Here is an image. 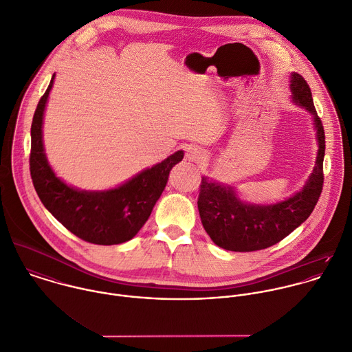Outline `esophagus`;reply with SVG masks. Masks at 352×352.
I'll list each match as a JSON object with an SVG mask.
<instances>
[{"label": "esophagus", "instance_id": "esophagus-1", "mask_svg": "<svg viewBox=\"0 0 352 352\" xmlns=\"http://www.w3.org/2000/svg\"><path fill=\"white\" fill-rule=\"evenodd\" d=\"M206 155H204V151L199 146H189L186 149V159L189 162H195V163H201L204 160Z\"/></svg>", "mask_w": 352, "mask_h": 352}]
</instances>
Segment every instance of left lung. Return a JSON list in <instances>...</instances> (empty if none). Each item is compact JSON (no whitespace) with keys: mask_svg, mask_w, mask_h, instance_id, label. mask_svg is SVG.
Segmentation results:
<instances>
[{"mask_svg":"<svg viewBox=\"0 0 352 352\" xmlns=\"http://www.w3.org/2000/svg\"><path fill=\"white\" fill-rule=\"evenodd\" d=\"M289 78L292 102L313 116L318 142L316 166L300 192L270 206L243 203L231 186L203 177L197 201L201 223L214 245L226 250L256 252L280 242L310 216L321 196L325 155L324 126L317 116L306 80L295 72Z\"/></svg>","mask_w":352,"mask_h":352,"instance_id":"8db88e82","label":"left lung"}]
</instances>
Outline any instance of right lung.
Segmentation results:
<instances>
[{"instance_id":"obj_1","label":"right lung","mask_w":352,"mask_h":352,"mask_svg":"<svg viewBox=\"0 0 352 352\" xmlns=\"http://www.w3.org/2000/svg\"><path fill=\"white\" fill-rule=\"evenodd\" d=\"M54 76L36 106L31 125L30 171L34 188L46 210L76 236L95 245L124 243L148 220L171 168L184 159V151H177L114 189L88 192L67 185L52 170L42 136L43 114Z\"/></svg>"}]
</instances>
